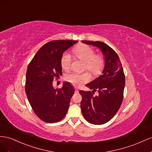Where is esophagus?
Here are the masks:
<instances>
[{"mask_svg":"<svg viewBox=\"0 0 152 152\" xmlns=\"http://www.w3.org/2000/svg\"><path fill=\"white\" fill-rule=\"evenodd\" d=\"M78 92H79L78 90H77V88H76V87H75V92H76V93H78Z\"/></svg>","mask_w":152,"mask_h":152,"instance_id":"1","label":"esophagus"}]
</instances>
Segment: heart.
<instances>
[{
    "label": "heart",
    "mask_w": 152,
    "mask_h": 152,
    "mask_svg": "<svg viewBox=\"0 0 152 152\" xmlns=\"http://www.w3.org/2000/svg\"><path fill=\"white\" fill-rule=\"evenodd\" d=\"M74 53L79 59L85 62V70H88L95 76L101 75L105 67V59L101 55H95V52L92 48L82 45L77 46L74 50ZM72 63L71 57L69 53H64L61 59L60 65L65 71H69L71 69ZM91 76L87 72L83 73L71 72L67 74L65 76L66 80L69 83L75 86H81L90 80Z\"/></svg>",
    "instance_id": "b5f03b06"
}]
</instances>
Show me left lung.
Masks as SVG:
<instances>
[{
    "label": "left lung",
    "mask_w": 152,
    "mask_h": 152,
    "mask_svg": "<svg viewBox=\"0 0 152 152\" xmlns=\"http://www.w3.org/2000/svg\"><path fill=\"white\" fill-rule=\"evenodd\" d=\"M100 48L105 57L102 75L86 84L91 90H80L81 110L85 120L94 125L106 124L113 117L122 105L125 86V75L118 55L110 46L100 41H82ZM97 90L99 95H93Z\"/></svg>",
    "instance_id": "1"
}]
</instances>
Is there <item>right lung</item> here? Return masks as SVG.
<instances>
[{"label":"right lung","instance_id":"right-lung-1","mask_svg":"<svg viewBox=\"0 0 152 152\" xmlns=\"http://www.w3.org/2000/svg\"><path fill=\"white\" fill-rule=\"evenodd\" d=\"M77 41L47 42L34 55L26 74L25 92L34 112L43 122L55 123L67 114L75 90L68 82L54 88L55 77L62 75L60 59L64 52Z\"/></svg>","mask_w":152,"mask_h":152}]
</instances>
